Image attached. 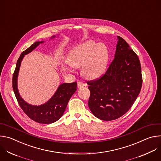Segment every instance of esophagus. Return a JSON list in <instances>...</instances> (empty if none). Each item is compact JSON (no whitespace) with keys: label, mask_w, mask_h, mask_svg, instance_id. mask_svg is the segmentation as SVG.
<instances>
[{"label":"esophagus","mask_w":161,"mask_h":161,"mask_svg":"<svg viewBox=\"0 0 161 161\" xmlns=\"http://www.w3.org/2000/svg\"><path fill=\"white\" fill-rule=\"evenodd\" d=\"M77 85H78V88H82V87H83L84 86H85L86 85H85L83 82H82V81H78Z\"/></svg>","instance_id":"34e87169"}]
</instances>
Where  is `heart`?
I'll list each match as a JSON object with an SVG mask.
<instances>
[{"label":"heart","instance_id":"1","mask_svg":"<svg viewBox=\"0 0 161 161\" xmlns=\"http://www.w3.org/2000/svg\"><path fill=\"white\" fill-rule=\"evenodd\" d=\"M108 59V50L104 44L88 41L73 49L67 60L74 67H81V73L85 77L95 79L104 73Z\"/></svg>","mask_w":161,"mask_h":161}]
</instances>
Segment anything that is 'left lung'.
Returning a JSON list of instances; mask_svg holds the SVG:
<instances>
[{
    "label": "left lung",
    "mask_w": 161,
    "mask_h": 161,
    "mask_svg": "<svg viewBox=\"0 0 161 161\" xmlns=\"http://www.w3.org/2000/svg\"><path fill=\"white\" fill-rule=\"evenodd\" d=\"M114 59L105 73L87 81L90 91L88 107L97 118L116 120L127 112L138 96L142 86L138 57L127 42L118 36Z\"/></svg>",
    "instance_id": "1"
}]
</instances>
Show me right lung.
Masks as SVG:
<instances>
[{"label":"right lung","mask_w":161,"mask_h":161,"mask_svg":"<svg viewBox=\"0 0 161 161\" xmlns=\"http://www.w3.org/2000/svg\"><path fill=\"white\" fill-rule=\"evenodd\" d=\"M42 42V41L36 42L20 55L13 75V88L19 106L27 115L36 122L48 124L57 121L63 115L69 101L76 90L77 83L73 82L61 84L53 96L47 103L41 106L29 104L22 99L17 88V78L21 62L25 55L32 52Z\"/></svg>","instance_id":"right-lung-1"}]
</instances>
